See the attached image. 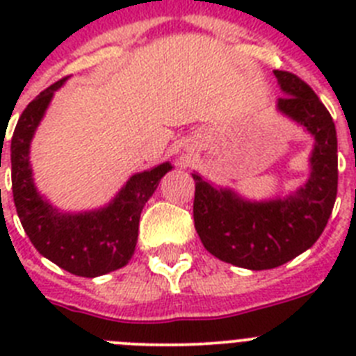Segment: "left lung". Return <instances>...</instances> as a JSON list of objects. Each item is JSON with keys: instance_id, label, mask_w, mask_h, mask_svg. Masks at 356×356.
Listing matches in <instances>:
<instances>
[{"instance_id": "8db88e82", "label": "left lung", "mask_w": 356, "mask_h": 356, "mask_svg": "<svg viewBox=\"0 0 356 356\" xmlns=\"http://www.w3.org/2000/svg\"><path fill=\"white\" fill-rule=\"evenodd\" d=\"M278 110L314 135L310 178L287 197L242 200L229 188H216L197 172L194 226L203 246L222 262L251 271L275 269L314 246L337 197V131L312 87L289 71H275Z\"/></svg>"}]
</instances>
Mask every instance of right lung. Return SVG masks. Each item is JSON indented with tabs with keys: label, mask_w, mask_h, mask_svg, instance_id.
I'll list each match as a JSON object with an SVG mask.
<instances>
[{
	"label": "right lung",
	"mask_w": 356,
	"mask_h": 356,
	"mask_svg": "<svg viewBox=\"0 0 356 356\" xmlns=\"http://www.w3.org/2000/svg\"><path fill=\"white\" fill-rule=\"evenodd\" d=\"M65 78L49 85L24 108L12 135V193L24 232L42 257L71 275L96 278L121 269L131 259L144 205L172 169L169 162L137 172L108 205L83 213L53 209L37 193L30 165V143L56 89ZM1 168V162H0Z\"/></svg>",
	"instance_id": "add662e5"
}]
</instances>
